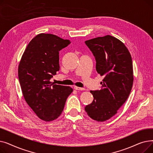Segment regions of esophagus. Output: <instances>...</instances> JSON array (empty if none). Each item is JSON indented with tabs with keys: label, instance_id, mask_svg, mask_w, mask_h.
Listing matches in <instances>:
<instances>
[{
	"label": "esophagus",
	"instance_id": "esophagus-1",
	"mask_svg": "<svg viewBox=\"0 0 153 153\" xmlns=\"http://www.w3.org/2000/svg\"><path fill=\"white\" fill-rule=\"evenodd\" d=\"M74 89L77 90V91H85L84 88H82V87H74Z\"/></svg>",
	"mask_w": 153,
	"mask_h": 153
}]
</instances>
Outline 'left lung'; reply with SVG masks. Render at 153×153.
Listing matches in <instances>:
<instances>
[{
  "label": "left lung",
  "instance_id": "1",
  "mask_svg": "<svg viewBox=\"0 0 153 153\" xmlns=\"http://www.w3.org/2000/svg\"><path fill=\"white\" fill-rule=\"evenodd\" d=\"M85 43L96 60V71L103 76L102 89L91 91L93 102L85 107L97 122L114 116L129 96L133 83L131 54L123 43L110 35L87 40Z\"/></svg>",
  "mask_w": 153,
  "mask_h": 153
}]
</instances>
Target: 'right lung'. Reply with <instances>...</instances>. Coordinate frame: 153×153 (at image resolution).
<instances>
[{
	"instance_id": "obj_1",
	"label": "right lung",
	"mask_w": 153,
	"mask_h": 153,
	"mask_svg": "<svg viewBox=\"0 0 153 153\" xmlns=\"http://www.w3.org/2000/svg\"><path fill=\"white\" fill-rule=\"evenodd\" d=\"M71 43L58 36L40 33L32 39L19 66V79L25 101L45 122L58 118L73 89L56 85L50 79L59 70V51Z\"/></svg>"
}]
</instances>
